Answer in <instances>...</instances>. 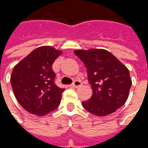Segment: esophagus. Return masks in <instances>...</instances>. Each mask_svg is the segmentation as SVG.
Returning a JSON list of instances; mask_svg holds the SVG:
<instances>
[{"label":"esophagus","instance_id":"34e87169","mask_svg":"<svg viewBox=\"0 0 148 148\" xmlns=\"http://www.w3.org/2000/svg\"><path fill=\"white\" fill-rule=\"evenodd\" d=\"M82 86V82L79 80H75L73 82V84H71V87L72 88H77V87H79Z\"/></svg>","mask_w":148,"mask_h":148}]
</instances>
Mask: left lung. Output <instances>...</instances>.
<instances>
[{
    "mask_svg": "<svg viewBox=\"0 0 148 148\" xmlns=\"http://www.w3.org/2000/svg\"><path fill=\"white\" fill-rule=\"evenodd\" d=\"M74 53L86 66L93 89L91 98L82 101L86 110L102 116L124 106L132 86L127 67L106 50H79Z\"/></svg>",
    "mask_w": 148,
    "mask_h": 148,
    "instance_id": "8db88e82",
    "label": "left lung"
}]
</instances>
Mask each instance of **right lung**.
Returning a JSON list of instances; mask_svg holds the SVG:
<instances>
[{"label":"right lung","mask_w":148,"mask_h":148,"mask_svg":"<svg viewBox=\"0 0 148 148\" xmlns=\"http://www.w3.org/2000/svg\"><path fill=\"white\" fill-rule=\"evenodd\" d=\"M62 51L51 47L35 49L13 69L11 86L25 110L44 116L58 108L64 88L55 84L52 65Z\"/></svg>","instance_id":"1"}]
</instances>
